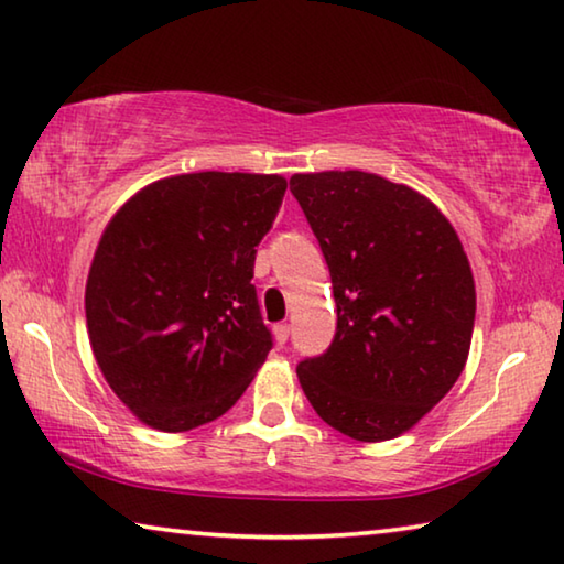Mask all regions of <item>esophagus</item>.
Wrapping results in <instances>:
<instances>
[{
    "label": "esophagus",
    "mask_w": 564,
    "mask_h": 564,
    "mask_svg": "<svg viewBox=\"0 0 564 564\" xmlns=\"http://www.w3.org/2000/svg\"><path fill=\"white\" fill-rule=\"evenodd\" d=\"M289 334H291V328H289V324H275L273 326V336H275V341H279L281 346L289 341Z\"/></svg>",
    "instance_id": "obj_1"
}]
</instances>
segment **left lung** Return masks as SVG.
<instances>
[{"label": "left lung", "mask_w": 564, "mask_h": 564, "mask_svg": "<svg viewBox=\"0 0 564 564\" xmlns=\"http://www.w3.org/2000/svg\"><path fill=\"white\" fill-rule=\"evenodd\" d=\"M326 258L336 334L296 366L328 426L359 442L394 440L440 404L467 364L475 279L432 200L361 170L291 177Z\"/></svg>", "instance_id": "1"}]
</instances>
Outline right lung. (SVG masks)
<instances>
[{"mask_svg":"<svg viewBox=\"0 0 564 564\" xmlns=\"http://www.w3.org/2000/svg\"><path fill=\"white\" fill-rule=\"evenodd\" d=\"M285 185L213 170L165 177L105 228L85 291L89 344L140 422L160 432L208 424L261 369L273 336L250 279Z\"/></svg>","mask_w":564,"mask_h":564,"instance_id":"right-lung-1","label":"right lung"}]
</instances>
